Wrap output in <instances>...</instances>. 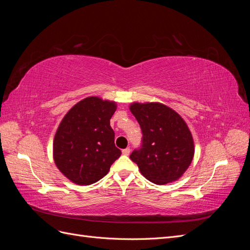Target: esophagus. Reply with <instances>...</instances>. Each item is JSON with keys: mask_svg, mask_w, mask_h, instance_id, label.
<instances>
[{"mask_svg": "<svg viewBox=\"0 0 250 250\" xmlns=\"http://www.w3.org/2000/svg\"><path fill=\"white\" fill-rule=\"evenodd\" d=\"M122 153L124 154V155H129V153H130V148H125V149H123L122 150Z\"/></svg>", "mask_w": 250, "mask_h": 250, "instance_id": "34e87169", "label": "esophagus"}]
</instances>
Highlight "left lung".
<instances>
[{
    "mask_svg": "<svg viewBox=\"0 0 250 250\" xmlns=\"http://www.w3.org/2000/svg\"><path fill=\"white\" fill-rule=\"evenodd\" d=\"M141 126L140 149L130 154L143 176L156 185L179 179L194 157V141L185 120L158 102H133L129 106Z\"/></svg>",
    "mask_w": 250,
    "mask_h": 250,
    "instance_id": "obj_1",
    "label": "left lung"
}]
</instances>
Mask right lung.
I'll list each match as a JSON object with an SVG mask.
<instances>
[{
    "label": "right lung",
    "instance_id": "obj_1",
    "mask_svg": "<svg viewBox=\"0 0 250 250\" xmlns=\"http://www.w3.org/2000/svg\"><path fill=\"white\" fill-rule=\"evenodd\" d=\"M117 103L87 97L66 112L53 141V158L72 183L88 186L108 173L121 155L110 119Z\"/></svg>",
    "mask_w": 250,
    "mask_h": 250
}]
</instances>
